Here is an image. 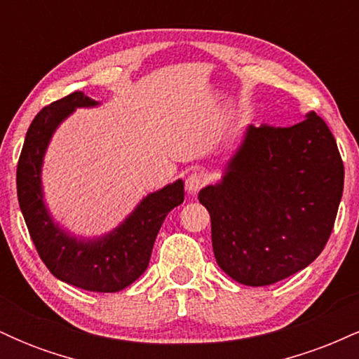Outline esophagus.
I'll return each instance as SVG.
<instances>
[{"instance_id": "34e87169", "label": "esophagus", "mask_w": 359, "mask_h": 359, "mask_svg": "<svg viewBox=\"0 0 359 359\" xmlns=\"http://www.w3.org/2000/svg\"><path fill=\"white\" fill-rule=\"evenodd\" d=\"M204 184H205L204 175L199 174V172H192V174L185 177V191L189 194H197L204 187Z\"/></svg>"}]
</instances>
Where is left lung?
<instances>
[{
	"instance_id": "left-lung-1",
	"label": "left lung",
	"mask_w": 359,
	"mask_h": 359,
	"mask_svg": "<svg viewBox=\"0 0 359 359\" xmlns=\"http://www.w3.org/2000/svg\"><path fill=\"white\" fill-rule=\"evenodd\" d=\"M343 187L336 140L314 111L288 128L250 125L221 182L199 192L217 265L250 287L304 270L331 236Z\"/></svg>"
}]
</instances>
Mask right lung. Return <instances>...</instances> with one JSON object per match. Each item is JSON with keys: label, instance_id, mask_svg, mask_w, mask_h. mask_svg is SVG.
I'll use <instances>...</instances> for the list:
<instances>
[{"label": "right lung", "instance_id": "right-lung-1", "mask_svg": "<svg viewBox=\"0 0 359 359\" xmlns=\"http://www.w3.org/2000/svg\"><path fill=\"white\" fill-rule=\"evenodd\" d=\"M97 101L82 90L45 106L25 137L16 168V192L28 233L53 277L89 292H119L147 270L156 234L172 209L184 203V182L148 194L118 228L104 236L76 238L60 228L43 203L42 165L53 131L77 108Z\"/></svg>", "mask_w": 359, "mask_h": 359}]
</instances>
